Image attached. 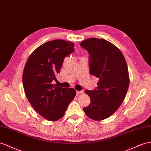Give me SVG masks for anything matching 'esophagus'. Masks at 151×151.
<instances>
[{
    "label": "esophagus",
    "instance_id": "1",
    "mask_svg": "<svg viewBox=\"0 0 151 151\" xmlns=\"http://www.w3.org/2000/svg\"><path fill=\"white\" fill-rule=\"evenodd\" d=\"M83 93V91H76V94H82Z\"/></svg>",
    "mask_w": 151,
    "mask_h": 151
}]
</instances>
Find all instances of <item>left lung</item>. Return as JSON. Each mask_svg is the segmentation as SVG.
<instances>
[{
  "label": "left lung",
  "mask_w": 151,
  "mask_h": 151,
  "mask_svg": "<svg viewBox=\"0 0 151 151\" xmlns=\"http://www.w3.org/2000/svg\"><path fill=\"white\" fill-rule=\"evenodd\" d=\"M80 46L89 53L90 74L99 78L95 89L85 91L91 103L83 110L89 118L101 121L112 115L125 98L129 83L127 65L121 50L103 39H87Z\"/></svg>",
  "instance_id": "1"
}]
</instances>
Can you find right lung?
<instances>
[{
	"mask_svg": "<svg viewBox=\"0 0 151 151\" xmlns=\"http://www.w3.org/2000/svg\"><path fill=\"white\" fill-rule=\"evenodd\" d=\"M75 44L63 40L46 42L30 55L23 73V85L30 105L42 117L55 121L64 116L76 95L74 88L53 85L65 57Z\"/></svg>",
	"mask_w": 151,
	"mask_h": 151,
	"instance_id": "obj_1",
	"label": "right lung"
}]
</instances>
